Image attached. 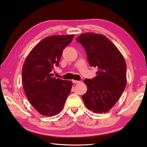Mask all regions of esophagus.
Here are the masks:
<instances>
[{
    "mask_svg": "<svg viewBox=\"0 0 147 147\" xmlns=\"http://www.w3.org/2000/svg\"><path fill=\"white\" fill-rule=\"evenodd\" d=\"M72 82H73V83L78 84V83H80V81H76V80H73V81H72Z\"/></svg>",
    "mask_w": 147,
    "mask_h": 147,
    "instance_id": "esophagus-1",
    "label": "esophagus"
}]
</instances>
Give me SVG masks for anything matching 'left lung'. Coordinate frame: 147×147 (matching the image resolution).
Returning a JSON list of instances; mask_svg holds the SVG:
<instances>
[{
	"mask_svg": "<svg viewBox=\"0 0 147 147\" xmlns=\"http://www.w3.org/2000/svg\"><path fill=\"white\" fill-rule=\"evenodd\" d=\"M76 41L85 49L90 66L98 68L95 78L85 79L87 91L82 98L85 106L94 113L111 109L126 86V64L113 43L102 34H83Z\"/></svg>",
	"mask_w": 147,
	"mask_h": 147,
	"instance_id": "1",
	"label": "left lung"
}]
</instances>
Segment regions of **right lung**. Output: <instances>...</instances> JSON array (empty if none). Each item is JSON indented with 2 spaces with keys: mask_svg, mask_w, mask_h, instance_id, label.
<instances>
[{
  "mask_svg": "<svg viewBox=\"0 0 147 147\" xmlns=\"http://www.w3.org/2000/svg\"><path fill=\"white\" fill-rule=\"evenodd\" d=\"M74 34L47 37L33 48L22 68L25 93L30 104L41 115L59 114L71 92L72 82L53 78L51 71L59 62L63 49L71 42Z\"/></svg>",
  "mask_w": 147,
  "mask_h": 147,
  "instance_id": "obj_1",
  "label": "right lung"
}]
</instances>
